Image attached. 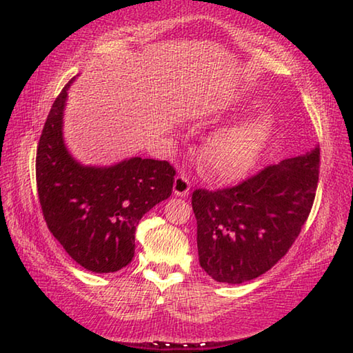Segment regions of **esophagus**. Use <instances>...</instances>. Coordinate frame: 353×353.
<instances>
[{
	"label": "esophagus",
	"mask_w": 353,
	"mask_h": 353,
	"mask_svg": "<svg viewBox=\"0 0 353 353\" xmlns=\"http://www.w3.org/2000/svg\"><path fill=\"white\" fill-rule=\"evenodd\" d=\"M190 191V181L185 176H177L174 179V185H172V193L176 196H187Z\"/></svg>",
	"instance_id": "obj_1"
}]
</instances>
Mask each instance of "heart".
Listing matches in <instances>:
<instances>
[{
  "label": "heart",
  "mask_w": 353,
  "mask_h": 353,
  "mask_svg": "<svg viewBox=\"0 0 353 353\" xmlns=\"http://www.w3.org/2000/svg\"><path fill=\"white\" fill-rule=\"evenodd\" d=\"M272 129V115L263 112L213 135L201 154L207 174L221 182L235 181L248 174L260 159Z\"/></svg>",
  "instance_id": "obj_1"
}]
</instances>
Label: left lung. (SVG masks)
<instances>
[{
  "label": "left lung",
  "instance_id": "left-lung-1",
  "mask_svg": "<svg viewBox=\"0 0 353 353\" xmlns=\"http://www.w3.org/2000/svg\"><path fill=\"white\" fill-rule=\"evenodd\" d=\"M319 181V148L270 165L230 188L194 190L201 268L223 283L270 271L305 224Z\"/></svg>",
  "mask_w": 353,
  "mask_h": 353
}]
</instances>
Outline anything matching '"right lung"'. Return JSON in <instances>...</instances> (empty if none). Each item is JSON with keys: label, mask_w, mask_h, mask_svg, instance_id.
<instances>
[{"label": "right lung", "mask_w": 353, "mask_h": 353, "mask_svg": "<svg viewBox=\"0 0 353 353\" xmlns=\"http://www.w3.org/2000/svg\"><path fill=\"white\" fill-rule=\"evenodd\" d=\"M70 83L48 113L37 146L41 212L77 265L98 274L115 272L132 261L137 225L170 198L176 170L166 160L132 157L112 166H85L71 157L62 132Z\"/></svg>", "instance_id": "obj_1"}]
</instances>
